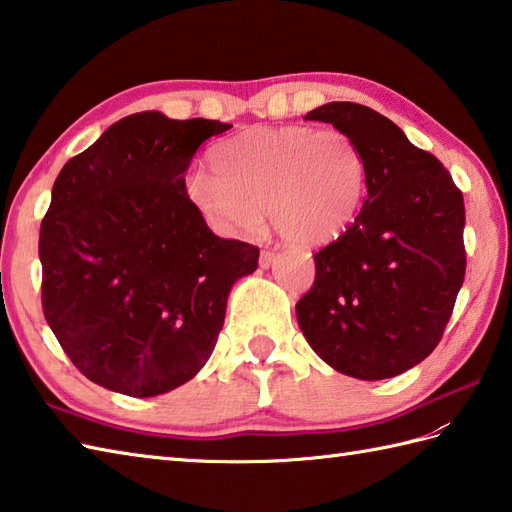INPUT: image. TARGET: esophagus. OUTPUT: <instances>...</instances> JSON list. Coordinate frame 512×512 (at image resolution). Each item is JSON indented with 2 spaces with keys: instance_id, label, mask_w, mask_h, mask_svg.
I'll return each instance as SVG.
<instances>
[{
  "instance_id": "1",
  "label": "esophagus",
  "mask_w": 512,
  "mask_h": 512,
  "mask_svg": "<svg viewBox=\"0 0 512 512\" xmlns=\"http://www.w3.org/2000/svg\"><path fill=\"white\" fill-rule=\"evenodd\" d=\"M277 257V253H275V250L273 248H264L262 250V255H259V266H262V268H268L270 264H273V259Z\"/></svg>"
}]
</instances>
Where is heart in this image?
Masks as SVG:
<instances>
[{"instance_id":"b5f03b06","label":"heart","mask_w":512,"mask_h":512,"mask_svg":"<svg viewBox=\"0 0 512 512\" xmlns=\"http://www.w3.org/2000/svg\"><path fill=\"white\" fill-rule=\"evenodd\" d=\"M211 171H193L189 200L217 233H253L262 206L279 235L297 244L339 237L361 209L367 160L336 127H255L217 143Z\"/></svg>"}]
</instances>
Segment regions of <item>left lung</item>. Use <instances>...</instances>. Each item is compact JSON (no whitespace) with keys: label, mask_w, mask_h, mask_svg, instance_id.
<instances>
[{"label":"left lung","mask_w":512,"mask_h":512,"mask_svg":"<svg viewBox=\"0 0 512 512\" xmlns=\"http://www.w3.org/2000/svg\"><path fill=\"white\" fill-rule=\"evenodd\" d=\"M306 121L350 134L367 160L356 220L314 253L312 288L297 301L310 347L336 372L383 380L440 343L464 284V198L451 173L402 129L358 103H328Z\"/></svg>","instance_id":"1"}]
</instances>
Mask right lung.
<instances>
[{"instance_id": "right-lung-1", "label": "right lung", "mask_w": 512, "mask_h": 512, "mask_svg": "<svg viewBox=\"0 0 512 512\" xmlns=\"http://www.w3.org/2000/svg\"><path fill=\"white\" fill-rule=\"evenodd\" d=\"M228 123L160 112L125 116L65 162L41 220V306L92 383L149 398L213 354L233 284L259 248L206 226L184 171Z\"/></svg>"}]
</instances>
